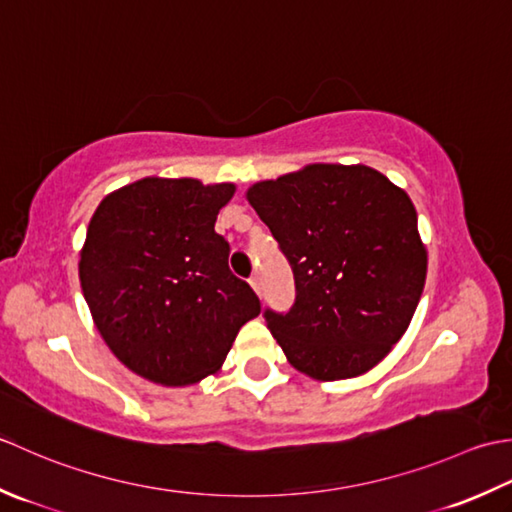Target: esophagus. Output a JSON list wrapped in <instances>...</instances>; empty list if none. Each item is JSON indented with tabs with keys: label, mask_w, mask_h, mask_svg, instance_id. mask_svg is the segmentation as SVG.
<instances>
[{
	"label": "esophagus",
	"mask_w": 512,
	"mask_h": 512,
	"mask_svg": "<svg viewBox=\"0 0 512 512\" xmlns=\"http://www.w3.org/2000/svg\"><path fill=\"white\" fill-rule=\"evenodd\" d=\"M249 285H252V289L256 291V294H260V278H258V274H254L252 278H249Z\"/></svg>",
	"instance_id": "obj_1"
}]
</instances>
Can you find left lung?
Masks as SVG:
<instances>
[{
	"label": "left lung",
	"mask_w": 512,
	"mask_h": 512,
	"mask_svg": "<svg viewBox=\"0 0 512 512\" xmlns=\"http://www.w3.org/2000/svg\"><path fill=\"white\" fill-rule=\"evenodd\" d=\"M245 196L294 269V307L265 311L291 367L322 382L371 371L409 329L426 283L409 194L369 165L311 163Z\"/></svg>",
	"instance_id": "8db88e82"
}]
</instances>
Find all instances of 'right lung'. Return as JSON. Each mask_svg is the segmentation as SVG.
Wrapping results in <instances>:
<instances>
[{"label":"right lung","instance_id":"obj_1","mask_svg":"<svg viewBox=\"0 0 512 512\" xmlns=\"http://www.w3.org/2000/svg\"><path fill=\"white\" fill-rule=\"evenodd\" d=\"M234 192V183L145 176L90 218L79 280L92 320L119 362L161 387L221 371L236 333L260 314L214 232Z\"/></svg>","mask_w":512,"mask_h":512}]
</instances>
